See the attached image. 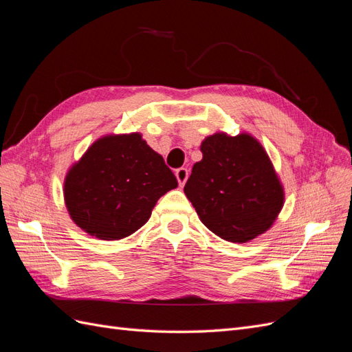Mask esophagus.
<instances>
[{"instance_id":"34e87169","label":"esophagus","mask_w":352,"mask_h":352,"mask_svg":"<svg viewBox=\"0 0 352 352\" xmlns=\"http://www.w3.org/2000/svg\"><path fill=\"white\" fill-rule=\"evenodd\" d=\"M175 175H176V179H177L179 185L184 186L185 182H186V179H188V168L186 167H180V168L176 170Z\"/></svg>"}]
</instances>
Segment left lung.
I'll return each mask as SVG.
<instances>
[{
	"mask_svg": "<svg viewBox=\"0 0 352 352\" xmlns=\"http://www.w3.org/2000/svg\"><path fill=\"white\" fill-rule=\"evenodd\" d=\"M185 195L217 236L243 243L264 233L283 207V188L261 144L248 133H214L201 144Z\"/></svg>",
	"mask_w": 352,
	"mask_h": 352,
	"instance_id": "8db88e82",
	"label": "left lung"
}]
</instances>
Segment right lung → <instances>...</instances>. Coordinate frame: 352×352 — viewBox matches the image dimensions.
Returning <instances> with one entry per match:
<instances>
[{
  "label": "right lung",
  "instance_id": "add662e5",
  "mask_svg": "<svg viewBox=\"0 0 352 352\" xmlns=\"http://www.w3.org/2000/svg\"><path fill=\"white\" fill-rule=\"evenodd\" d=\"M176 186L173 172L141 133L109 135L72 166L65 201L80 229L98 239L117 241L142 228L158 198Z\"/></svg>",
  "mask_w": 352,
  "mask_h": 352
}]
</instances>
